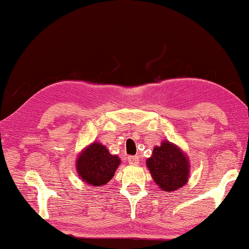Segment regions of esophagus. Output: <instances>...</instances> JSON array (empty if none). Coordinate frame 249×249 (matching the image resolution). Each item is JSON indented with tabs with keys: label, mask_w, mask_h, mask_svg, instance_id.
<instances>
[{
	"label": "esophagus",
	"mask_w": 249,
	"mask_h": 249,
	"mask_svg": "<svg viewBox=\"0 0 249 249\" xmlns=\"http://www.w3.org/2000/svg\"><path fill=\"white\" fill-rule=\"evenodd\" d=\"M128 161L130 164H138L139 163V157L138 156H129Z\"/></svg>",
	"instance_id": "esophagus-1"
}]
</instances>
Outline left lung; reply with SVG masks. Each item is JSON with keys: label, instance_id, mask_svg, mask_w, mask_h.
Instances as JSON below:
<instances>
[{"label": "left lung", "instance_id": "1", "mask_svg": "<svg viewBox=\"0 0 249 249\" xmlns=\"http://www.w3.org/2000/svg\"><path fill=\"white\" fill-rule=\"evenodd\" d=\"M147 166L155 182L163 191L171 193L188 181V160L180 149L168 141L155 147L152 156L147 160Z\"/></svg>", "mask_w": 249, "mask_h": 249}]
</instances>
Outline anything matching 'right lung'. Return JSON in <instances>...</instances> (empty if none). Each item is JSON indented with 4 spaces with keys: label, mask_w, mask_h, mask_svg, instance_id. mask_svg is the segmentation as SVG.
<instances>
[{
    "label": "right lung",
    "mask_w": 249,
    "mask_h": 249,
    "mask_svg": "<svg viewBox=\"0 0 249 249\" xmlns=\"http://www.w3.org/2000/svg\"><path fill=\"white\" fill-rule=\"evenodd\" d=\"M119 164L117 156H112L101 143L93 142L79 156L76 171L85 182L100 187L111 180Z\"/></svg>",
    "instance_id": "1"
}]
</instances>
